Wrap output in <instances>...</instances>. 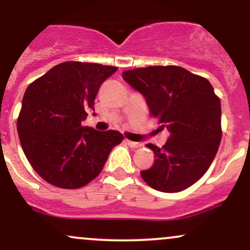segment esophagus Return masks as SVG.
<instances>
[{
    "mask_svg": "<svg viewBox=\"0 0 250 250\" xmlns=\"http://www.w3.org/2000/svg\"><path fill=\"white\" fill-rule=\"evenodd\" d=\"M125 142L128 143V146L129 147H131V148H140L141 147V143L140 142H134V141H129V140H125Z\"/></svg>",
    "mask_w": 250,
    "mask_h": 250,
    "instance_id": "1",
    "label": "esophagus"
}]
</instances>
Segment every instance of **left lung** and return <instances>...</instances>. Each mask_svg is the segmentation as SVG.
<instances>
[{
  "label": "left lung",
  "instance_id": "obj_1",
  "mask_svg": "<svg viewBox=\"0 0 250 250\" xmlns=\"http://www.w3.org/2000/svg\"><path fill=\"white\" fill-rule=\"evenodd\" d=\"M122 77L170 133L162 148L147 145L155 162L141 171L142 179L163 193L190 187L208 170L222 137L221 102L213 85L176 65L137 68L123 71Z\"/></svg>",
  "mask_w": 250,
  "mask_h": 250
}]
</instances>
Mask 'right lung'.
Returning a JSON list of instances; mask_svg holds the SVG:
<instances>
[{
  "instance_id": "obj_1",
  "label": "right lung",
  "mask_w": 250,
  "mask_h": 250,
  "mask_svg": "<svg viewBox=\"0 0 250 250\" xmlns=\"http://www.w3.org/2000/svg\"><path fill=\"white\" fill-rule=\"evenodd\" d=\"M116 70L99 63L63 62L25 90L17 120L20 142L31 167L50 185L83 187L121 143L117 130L82 125L101 84Z\"/></svg>"
}]
</instances>
